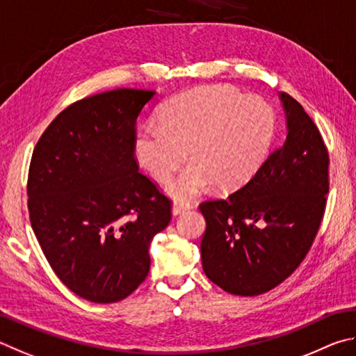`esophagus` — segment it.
Returning <instances> with one entry per match:
<instances>
[{
	"mask_svg": "<svg viewBox=\"0 0 356 356\" xmlns=\"http://www.w3.org/2000/svg\"><path fill=\"white\" fill-rule=\"evenodd\" d=\"M191 208H192L191 202L177 200V202H173V204H172V214L173 216H178V214H181V213H184V211H188Z\"/></svg>",
	"mask_w": 356,
	"mask_h": 356,
	"instance_id": "34e87169",
	"label": "esophagus"
}]
</instances>
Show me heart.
<instances>
[{"mask_svg": "<svg viewBox=\"0 0 356 356\" xmlns=\"http://www.w3.org/2000/svg\"><path fill=\"white\" fill-rule=\"evenodd\" d=\"M277 131L275 112L263 98L244 97L234 87L203 86L179 93L159 111V127L136 136L142 167L164 183L188 159L192 162L167 186L173 198L195 197L216 186L233 191L263 164Z\"/></svg>", "mask_w": 356, "mask_h": 356, "instance_id": "b5f03b06", "label": "heart"}]
</instances>
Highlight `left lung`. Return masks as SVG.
<instances>
[{
	"instance_id": "8db88e82",
	"label": "left lung",
	"mask_w": 356,
	"mask_h": 356,
	"mask_svg": "<svg viewBox=\"0 0 356 356\" xmlns=\"http://www.w3.org/2000/svg\"><path fill=\"white\" fill-rule=\"evenodd\" d=\"M286 140L244 188L200 204L207 220L202 264L234 296H259L283 283L307 257L328 194V152L302 104L280 93Z\"/></svg>"
}]
</instances>
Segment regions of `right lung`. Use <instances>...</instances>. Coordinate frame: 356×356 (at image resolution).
Returning a JSON list of instances; mask_svg holds the SVG:
<instances>
[{
    "label": "right lung",
    "mask_w": 356,
    "mask_h": 356,
    "mask_svg": "<svg viewBox=\"0 0 356 356\" xmlns=\"http://www.w3.org/2000/svg\"><path fill=\"white\" fill-rule=\"evenodd\" d=\"M154 95L115 89L70 104L31 158V227L60 282L93 303L133 294L148 275L149 242L172 219L134 158L136 120Z\"/></svg>",
    "instance_id": "1"
}]
</instances>
